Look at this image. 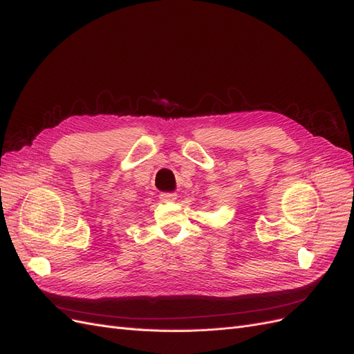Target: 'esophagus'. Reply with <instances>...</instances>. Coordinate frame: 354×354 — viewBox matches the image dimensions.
<instances>
[{"mask_svg":"<svg viewBox=\"0 0 354 354\" xmlns=\"http://www.w3.org/2000/svg\"><path fill=\"white\" fill-rule=\"evenodd\" d=\"M177 199V195L173 194V192H164V194H160V201L162 202H174Z\"/></svg>","mask_w":354,"mask_h":354,"instance_id":"1","label":"esophagus"}]
</instances>
